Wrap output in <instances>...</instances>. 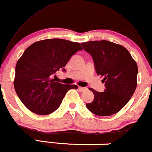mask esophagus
<instances>
[{"label": "esophagus", "mask_w": 152, "mask_h": 152, "mask_svg": "<svg viewBox=\"0 0 152 152\" xmlns=\"http://www.w3.org/2000/svg\"><path fill=\"white\" fill-rule=\"evenodd\" d=\"M78 90H79V91L83 92V91H86L87 90V88H86V87L78 86Z\"/></svg>", "instance_id": "obj_1"}]
</instances>
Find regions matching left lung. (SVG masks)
Returning <instances> with one entry per match:
<instances>
[{
	"instance_id": "8db88e82",
	"label": "left lung",
	"mask_w": 152,
	"mask_h": 152,
	"mask_svg": "<svg viewBox=\"0 0 152 152\" xmlns=\"http://www.w3.org/2000/svg\"><path fill=\"white\" fill-rule=\"evenodd\" d=\"M91 56L96 74L104 78L105 89L93 88L94 100L86 104L96 115L111 116L118 112L132 98L137 86L138 67L126 48L108 41H92L81 43Z\"/></svg>"
}]
</instances>
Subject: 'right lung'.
I'll use <instances>...</instances> for the list:
<instances>
[{"label": "right lung", "mask_w": 152, "mask_h": 152, "mask_svg": "<svg viewBox=\"0 0 152 152\" xmlns=\"http://www.w3.org/2000/svg\"><path fill=\"white\" fill-rule=\"evenodd\" d=\"M82 48L80 43L53 38L37 41L26 49L15 66L14 88L31 111L47 115L60 106L66 92L76 85L56 82L52 76Z\"/></svg>", "instance_id": "1"}]
</instances>
